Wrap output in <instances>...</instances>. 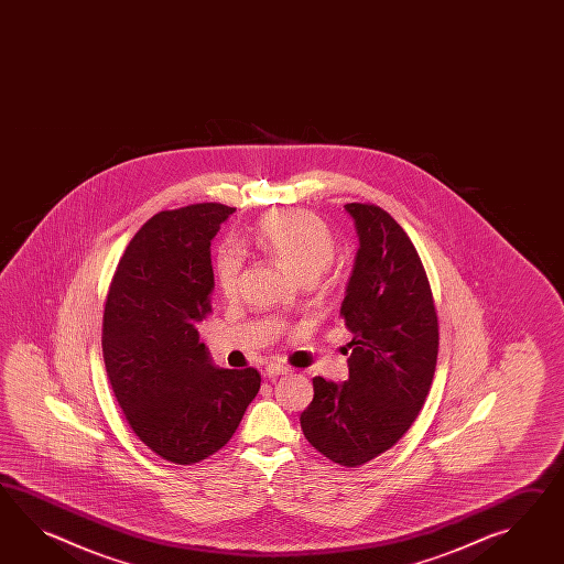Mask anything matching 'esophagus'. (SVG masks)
Listing matches in <instances>:
<instances>
[{
  "label": "esophagus",
  "mask_w": 564,
  "mask_h": 564,
  "mask_svg": "<svg viewBox=\"0 0 564 564\" xmlns=\"http://www.w3.org/2000/svg\"><path fill=\"white\" fill-rule=\"evenodd\" d=\"M289 371H291L289 367L279 365V362H271V365H267V369H264L267 377H279V375H288Z\"/></svg>",
  "instance_id": "obj_1"
}]
</instances>
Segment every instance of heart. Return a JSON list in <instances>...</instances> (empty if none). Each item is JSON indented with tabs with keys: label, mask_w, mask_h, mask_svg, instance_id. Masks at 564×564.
<instances>
[{
	"label": "heart",
	"mask_w": 564,
	"mask_h": 564,
	"mask_svg": "<svg viewBox=\"0 0 564 564\" xmlns=\"http://www.w3.org/2000/svg\"><path fill=\"white\" fill-rule=\"evenodd\" d=\"M252 240L303 283H312L322 275L336 254V240L328 224L303 209L264 214L252 228ZM240 271L242 254L238 247H221L216 259V283L226 297L238 289Z\"/></svg>",
	"instance_id": "heart-1"
}]
</instances>
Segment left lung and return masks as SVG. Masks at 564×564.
I'll use <instances>...</instances> for the list:
<instances>
[{
  "mask_svg": "<svg viewBox=\"0 0 564 564\" xmlns=\"http://www.w3.org/2000/svg\"><path fill=\"white\" fill-rule=\"evenodd\" d=\"M357 224V261L340 316L348 381L314 377L303 434L317 453L360 467L389 451L424 408L438 358V316L410 236L375 204H346Z\"/></svg>",
  "mask_w": 564,
  "mask_h": 564,
  "instance_id": "left-lung-1",
  "label": "left lung"
}]
</instances>
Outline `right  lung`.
<instances>
[{"label":"right lung","mask_w":564,"mask_h":564,"mask_svg":"<svg viewBox=\"0 0 564 564\" xmlns=\"http://www.w3.org/2000/svg\"><path fill=\"white\" fill-rule=\"evenodd\" d=\"M234 207L192 204L152 216L111 279L101 348L113 395L152 453L193 465L232 438L261 372L218 369L195 322L212 312L209 247Z\"/></svg>","instance_id":"right-lung-1"}]
</instances>
